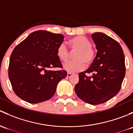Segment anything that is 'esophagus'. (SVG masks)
<instances>
[{
    "label": "esophagus",
    "mask_w": 133,
    "mask_h": 133,
    "mask_svg": "<svg viewBox=\"0 0 133 133\" xmlns=\"http://www.w3.org/2000/svg\"><path fill=\"white\" fill-rule=\"evenodd\" d=\"M72 75H73V73H68V74H67V76H68V77H70V76H72Z\"/></svg>",
    "instance_id": "34e87169"
}]
</instances>
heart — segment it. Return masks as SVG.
I'll return each mask as SVG.
<instances>
[{"instance_id":"heart-1","label":"heart","mask_w":133,"mask_h":133,"mask_svg":"<svg viewBox=\"0 0 133 133\" xmlns=\"http://www.w3.org/2000/svg\"><path fill=\"white\" fill-rule=\"evenodd\" d=\"M72 51H76L74 55L75 60L64 63V69L70 73L81 71L84 69L85 64L90 65L96 58V50L92 45L90 39L84 36L79 35L73 37L68 41ZM57 54L59 58L65 61L69 58L70 52L65 44L61 43L57 49Z\"/></svg>"}]
</instances>
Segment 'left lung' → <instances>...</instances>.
I'll return each instance as SVG.
<instances>
[{
    "label": "left lung",
    "mask_w": 133,
    "mask_h": 133,
    "mask_svg": "<svg viewBox=\"0 0 133 133\" xmlns=\"http://www.w3.org/2000/svg\"><path fill=\"white\" fill-rule=\"evenodd\" d=\"M97 53L91 66L79 73L75 91L83 101L103 104L117 95L125 75V57L119 43L100 32L92 35Z\"/></svg>",
    "instance_id": "left-lung-1"
}]
</instances>
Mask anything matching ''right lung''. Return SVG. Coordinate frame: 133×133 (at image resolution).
Returning <instances> with one entry per match:
<instances>
[{"label": "right lung", "mask_w": 133, "mask_h": 133, "mask_svg": "<svg viewBox=\"0 0 133 133\" xmlns=\"http://www.w3.org/2000/svg\"><path fill=\"white\" fill-rule=\"evenodd\" d=\"M64 37L44 30L31 33L14 48L10 56L8 76L13 91L31 104L50 99L58 83L67 76L64 69L49 71L62 65L57 54Z\"/></svg>", "instance_id": "1"}]
</instances>
